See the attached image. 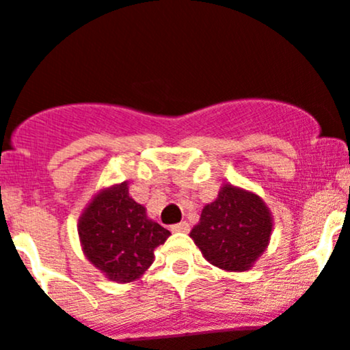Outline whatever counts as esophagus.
<instances>
[{
  "label": "esophagus",
  "mask_w": 350,
  "mask_h": 350,
  "mask_svg": "<svg viewBox=\"0 0 350 350\" xmlns=\"http://www.w3.org/2000/svg\"><path fill=\"white\" fill-rule=\"evenodd\" d=\"M171 231L172 232H187L189 231V224H187L186 221H181V222H178V224H172Z\"/></svg>",
  "instance_id": "esophagus-1"
}]
</instances>
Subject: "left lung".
Listing matches in <instances>:
<instances>
[{"instance_id": "8db88e82", "label": "left lung", "mask_w": 350, "mask_h": 350, "mask_svg": "<svg viewBox=\"0 0 350 350\" xmlns=\"http://www.w3.org/2000/svg\"><path fill=\"white\" fill-rule=\"evenodd\" d=\"M272 213L259 194L224 183L202 207L189 236L209 264L228 272L254 267L271 241Z\"/></svg>"}]
</instances>
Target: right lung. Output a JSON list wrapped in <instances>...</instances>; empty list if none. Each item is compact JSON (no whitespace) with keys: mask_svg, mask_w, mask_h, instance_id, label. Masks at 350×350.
<instances>
[{"mask_svg":"<svg viewBox=\"0 0 350 350\" xmlns=\"http://www.w3.org/2000/svg\"><path fill=\"white\" fill-rule=\"evenodd\" d=\"M78 236L86 259L107 281L128 284L143 278L171 232L148 217L124 181L93 196L78 219Z\"/></svg>","mask_w":350,"mask_h":350,"instance_id":"add662e5","label":"right lung"}]
</instances>
